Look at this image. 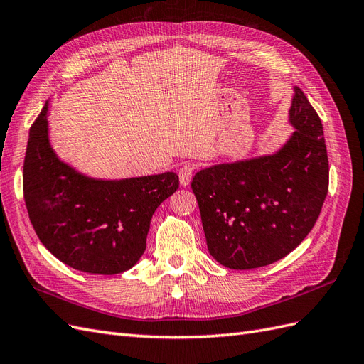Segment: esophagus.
I'll list each match as a JSON object with an SVG mask.
<instances>
[{
	"mask_svg": "<svg viewBox=\"0 0 364 364\" xmlns=\"http://www.w3.org/2000/svg\"><path fill=\"white\" fill-rule=\"evenodd\" d=\"M194 170H196V165L191 164V162L183 164L182 167L179 168V181H181V185H182V186H186V185H188V183L191 182Z\"/></svg>",
	"mask_w": 364,
	"mask_h": 364,
	"instance_id": "34e87169",
	"label": "esophagus"
}]
</instances>
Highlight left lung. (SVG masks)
Returning <instances> with one entry per match:
<instances>
[{"label":"left lung","mask_w":364,"mask_h":364,"mask_svg":"<svg viewBox=\"0 0 364 364\" xmlns=\"http://www.w3.org/2000/svg\"><path fill=\"white\" fill-rule=\"evenodd\" d=\"M294 134L272 156L220 164L194 174L208 250L222 266H269L302 243L321 214L329 165L322 121L299 87Z\"/></svg>","instance_id":"8db88e82"}]
</instances>
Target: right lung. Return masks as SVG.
Listing matches in <instances>:
<instances>
[{"instance_id":"obj_1","label":"right lung","mask_w":364,"mask_h":364,"mask_svg":"<svg viewBox=\"0 0 364 364\" xmlns=\"http://www.w3.org/2000/svg\"><path fill=\"white\" fill-rule=\"evenodd\" d=\"M48 105L30 127L23 190L35 232L67 266L98 274L132 269L146 250L151 215L179 188L168 171L123 181H97L54 155Z\"/></svg>"}]
</instances>
